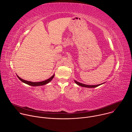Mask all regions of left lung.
<instances>
[{"label":"left lung","instance_id":"obj_1","mask_svg":"<svg viewBox=\"0 0 132 132\" xmlns=\"http://www.w3.org/2000/svg\"><path fill=\"white\" fill-rule=\"evenodd\" d=\"M75 82H76V84H77L78 85L80 86H81V87H87V88H95L96 87H98L102 84H100V85H85V84H81L80 82H79L76 80H75Z\"/></svg>","mask_w":132,"mask_h":132}]
</instances>
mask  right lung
I'll list each match as a JSON object with an SVG mask.
<instances>
[{"label": "right lung", "instance_id": "right-lung-1", "mask_svg": "<svg viewBox=\"0 0 132 132\" xmlns=\"http://www.w3.org/2000/svg\"><path fill=\"white\" fill-rule=\"evenodd\" d=\"M16 76H17V75H16ZM54 75H53V76H52L50 78H49L47 80H45L44 81H41V82H32V81H29L23 80V79H21V78H20L18 76H17L18 78L22 82H24V83H25V84H26L28 85L32 86H43V85H46L47 83L50 82L53 79V78H54Z\"/></svg>", "mask_w": 132, "mask_h": 132}]
</instances>
